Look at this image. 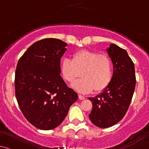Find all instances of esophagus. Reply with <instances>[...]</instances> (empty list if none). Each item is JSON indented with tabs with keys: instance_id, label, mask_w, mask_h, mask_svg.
I'll return each instance as SVG.
<instances>
[{
	"instance_id": "34e87169",
	"label": "esophagus",
	"mask_w": 149,
	"mask_h": 149,
	"mask_svg": "<svg viewBox=\"0 0 149 149\" xmlns=\"http://www.w3.org/2000/svg\"><path fill=\"white\" fill-rule=\"evenodd\" d=\"M79 99L81 100H85V97H84L83 95H79Z\"/></svg>"
}]
</instances>
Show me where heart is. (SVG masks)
<instances>
[{"instance_id": "heart-1", "label": "heart", "mask_w": 149, "mask_h": 149, "mask_svg": "<svg viewBox=\"0 0 149 149\" xmlns=\"http://www.w3.org/2000/svg\"><path fill=\"white\" fill-rule=\"evenodd\" d=\"M60 73L64 80L69 83L76 80L81 73L82 79L72 85V87L79 93H90L93 90L101 92L111 82L113 64L107 55L82 49L73 54L72 60H62Z\"/></svg>"}]
</instances>
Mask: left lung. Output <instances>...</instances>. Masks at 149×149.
I'll return each instance as SVG.
<instances>
[{"label": "left lung", "instance_id": "left-lung-1", "mask_svg": "<svg viewBox=\"0 0 149 149\" xmlns=\"http://www.w3.org/2000/svg\"><path fill=\"white\" fill-rule=\"evenodd\" d=\"M113 65L112 81L105 90L94 97L90 120L99 128L118 123L126 113L136 87L134 64L128 53L115 44L106 49Z\"/></svg>", "mask_w": 149, "mask_h": 149}]
</instances>
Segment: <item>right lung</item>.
<instances>
[{"mask_svg": "<svg viewBox=\"0 0 149 149\" xmlns=\"http://www.w3.org/2000/svg\"><path fill=\"white\" fill-rule=\"evenodd\" d=\"M67 43L44 39L20 58L15 75L16 97L21 112L33 126L52 130L60 125L78 95L60 76L61 57Z\"/></svg>", "mask_w": 149, "mask_h": 149, "instance_id": "obj_1", "label": "right lung"}]
</instances>
